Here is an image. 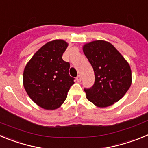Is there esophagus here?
Here are the masks:
<instances>
[{"instance_id":"34e87169","label":"esophagus","mask_w":148,"mask_h":148,"mask_svg":"<svg viewBox=\"0 0 148 148\" xmlns=\"http://www.w3.org/2000/svg\"><path fill=\"white\" fill-rule=\"evenodd\" d=\"M81 80H82V76H81L80 75H78V76L76 77V81L78 82H80Z\"/></svg>"}]
</instances>
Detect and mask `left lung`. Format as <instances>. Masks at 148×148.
<instances>
[{"mask_svg":"<svg viewBox=\"0 0 148 148\" xmlns=\"http://www.w3.org/2000/svg\"><path fill=\"white\" fill-rule=\"evenodd\" d=\"M83 52L93 68L95 83L84 89L86 97L99 108H107L125 95L132 83L130 64L113 44L97 40L83 46Z\"/></svg>","mask_w":148,"mask_h":148,"instance_id":"8db88e82","label":"left lung"}]
</instances>
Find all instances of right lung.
<instances>
[{"instance_id": "obj_1", "label": "right lung", "mask_w": 148, "mask_h": 148, "mask_svg": "<svg viewBox=\"0 0 148 148\" xmlns=\"http://www.w3.org/2000/svg\"><path fill=\"white\" fill-rule=\"evenodd\" d=\"M68 43L61 39L49 41L33 55L26 65L23 84L29 98L45 110H53L64 102L74 78L70 64L62 59Z\"/></svg>"}]
</instances>
